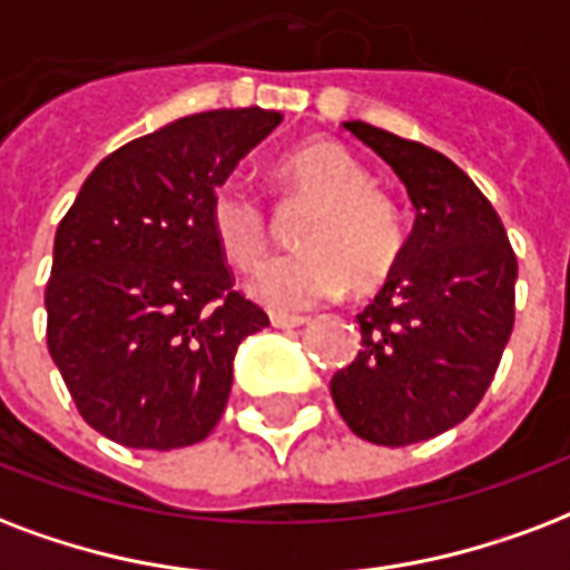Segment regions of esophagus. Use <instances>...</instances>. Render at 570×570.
<instances>
[{
  "label": "esophagus",
  "mask_w": 570,
  "mask_h": 570,
  "mask_svg": "<svg viewBox=\"0 0 570 570\" xmlns=\"http://www.w3.org/2000/svg\"><path fill=\"white\" fill-rule=\"evenodd\" d=\"M307 323V316H295V314H272V325L275 328H298V325Z\"/></svg>",
  "instance_id": "34e87169"
}]
</instances>
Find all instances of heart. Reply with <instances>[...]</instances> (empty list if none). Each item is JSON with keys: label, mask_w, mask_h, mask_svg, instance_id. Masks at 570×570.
I'll return each mask as SVG.
<instances>
[{"label": "heart", "mask_w": 570, "mask_h": 570, "mask_svg": "<svg viewBox=\"0 0 570 570\" xmlns=\"http://www.w3.org/2000/svg\"><path fill=\"white\" fill-rule=\"evenodd\" d=\"M277 212L307 208L295 242L302 254L268 263L250 281V295L275 311H304L346 286L371 293L397 268L403 229L397 208L367 169L337 142H307L277 160ZM208 233L229 266L254 268L272 247L275 224L263 199L242 181H220L208 194Z\"/></svg>", "instance_id": "obj_1"}]
</instances>
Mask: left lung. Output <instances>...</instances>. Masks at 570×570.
<instances>
[{"label": "left lung", "instance_id": "obj_1", "mask_svg": "<svg viewBox=\"0 0 570 570\" xmlns=\"http://www.w3.org/2000/svg\"><path fill=\"white\" fill-rule=\"evenodd\" d=\"M406 185L415 227L362 314V350L332 376L355 436L401 449L475 410L514 328L517 256L497 208L466 173L415 140L346 121Z\"/></svg>", "mask_w": 570, "mask_h": 570}]
</instances>
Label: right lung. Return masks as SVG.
Masks as SVG:
<instances>
[{
	"mask_svg": "<svg viewBox=\"0 0 570 570\" xmlns=\"http://www.w3.org/2000/svg\"><path fill=\"white\" fill-rule=\"evenodd\" d=\"M284 121L245 107L125 142L59 220L47 350L82 421L125 449L203 442L227 410L233 358L266 311L236 289L208 233V194Z\"/></svg>",
	"mask_w": 570,
	"mask_h": 570,
	"instance_id": "obj_1",
	"label": "right lung"
}]
</instances>
